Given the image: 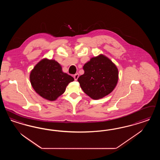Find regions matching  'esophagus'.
I'll return each mask as SVG.
<instances>
[{"label":"esophagus","mask_w":160,"mask_h":160,"mask_svg":"<svg viewBox=\"0 0 160 160\" xmlns=\"http://www.w3.org/2000/svg\"><path fill=\"white\" fill-rule=\"evenodd\" d=\"M78 76H79V74L77 73V74H76L74 76V80H77V79H78Z\"/></svg>","instance_id":"34e87169"}]
</instances>
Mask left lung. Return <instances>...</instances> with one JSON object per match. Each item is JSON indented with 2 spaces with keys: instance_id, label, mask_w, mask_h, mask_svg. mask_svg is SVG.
Masks as SVG:
<instances>
[{
  "instance_id": "1",
  "label": "left lung",
  "mask_w": 160,
  "mask_h": 160,
  "mask_svg": "<svg viewBox=\"0 0 160 160\" xmlns=\"http://www.w3.org/2000/svg\"><path fill=\"white\" fill-rule=\"evenodd\" d=\"M84 73L78 78L84 92L93 99L111 93L118 80V70L111 59L102 54L92 58L83 66Z\"/></svg>"
}]
</instances>
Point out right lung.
<instances>
[{"mask_svg":"<svg viewBox=\"0 0 160 160\" xmlns=\"http://www.w3.org/2000/svg\"><path fill=\"white\" fill-rule=\"evenodd\" d=\"M30 83L35 92L45 99L53 101L62 95L74 78L62 70L61 65L54 59H42L30 74Z\"/></svg>","mask_w":160,"mask_h":160,"instance_id":"1","label":"right lung"}]
</instances>
